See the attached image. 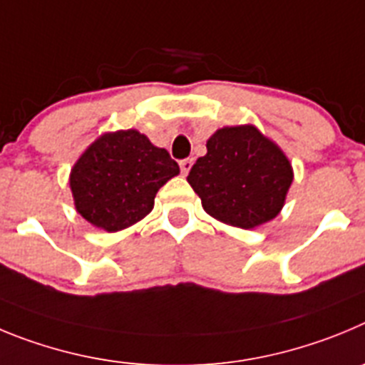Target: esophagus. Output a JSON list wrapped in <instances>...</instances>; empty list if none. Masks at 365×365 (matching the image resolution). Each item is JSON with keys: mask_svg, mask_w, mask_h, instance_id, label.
I'll use <instances>...</instances> for the list:
<instances>
[{"mask_svg": "<svg viewBox=\"0 0 365 365\" xmlns=\"http://www.w3.org/2000/svg\"><path fill=\"white\" fill-rule=\"evenodd\" d=\"M190 167H192V160H190V158L182 160V162H180V169H182V175H185V176L189 175Z\"/></svg>", "mask_w": 365, "mask_h": 365, "instance_id": "obj_1", "label": "esophagus"}]
</instances>
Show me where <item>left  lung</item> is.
<instances>
[{
  "label": "left lung",
  "mask_w": 365,
  "mask_h": 365,
  "mask_svg": "<svg viewBox=\"0 0 365 365\" xmlns=\"http://www.w3.org/2000/svg\"><path fill=\"white\" fill-rule=\"evenodd\" d=\"M187 182L207 215L252 229L282 211L293 167L255 125L223 127L207 140V154L196 160Z\"/></svg>",
  "instance_id": "obj_1"
}]
</instances>
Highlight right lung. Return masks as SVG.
Wrapping results in <instances>:
<instances>
[{
	"label": "right lung",
	"mask_w": 365,
	"mask_h": 365,
	"mask_svg": "<svg viewBox=\"0 0 365 365\" xmlns=\"http://www.w3.org/2000/svg\"><path fill=\"white\" fill-rule=\"evenodd\" d=\"M178 173V163L145 134L134 129L107 133L72 167L74 205L94 227L121 231L153 211L160 187Z\"/></svg>",
	"instance_id": "1"
}]
</instances>
